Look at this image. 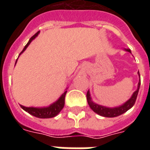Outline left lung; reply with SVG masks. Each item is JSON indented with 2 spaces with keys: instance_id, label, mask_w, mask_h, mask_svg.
Listing matches in <instances>:
<instances>
[{
  "instance_id": "left-lung-1",
  "label": "left lung",
  "mask_w": 150,
  "mask_h": 150,
  "mask_svg": "<svg viewBox=\"0 0 150 150\" xmlns=\"http://www.w3.org/2000/svg\"><path fill=\"white\" fill-rule=\"evenodd\" d=\"M128 52L131 53V50L129 49L126 50ZM138 75L140 76V73L138 71ZM140 85H141V79L139 80L138 86H137V89L136 90L133 94L132 95L131 98L129 99V100L126 101L125 104H123L122 105H120L119 107L116 108H107L100 105L94 103L93 101L91 100V95H90V91H88L87 92V100H88V103L89 104V106L91 108L92 110L94 111L95 112L99 114L100 116H104V117H116L120 115H121L123 113L126 112L127 111L129 110L134 105L137 97V94H138L139 88H140Z\"/></svg>"
}]
</instances>
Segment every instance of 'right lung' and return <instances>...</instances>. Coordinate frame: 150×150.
<instances>
[{
	"label": "right lung",
	"mask_w": 150,
	"mask_h": 150,
	"mask_svg": "<svg viewBox=\"0 0 150 150\" xmlns=\"http://www.w3.org/2000/svg\"><path fill=\"white\" fill-rule=\"evenodd\" d=\"M39 34V31L37 32L36 34H34V36H32L30 38V39L29 40L28 43L25 46L24 49L22 50V51L20 53L19 56L21 55L22 53L24 52L25 49L27 48L28 46L30 44V42L33 41V40L37 37L38 35ZM18 56V57H19ZM18 60V59H17ZM17 62V61H16ZM67 91H65L62 95L59 98V100L57 101H55L54 103H53L52 104H50L48 107H44V108H34V107H25V106H22L21 105V108L25 110V112H27L28 113H30V115L34 116H36L38 118H52V117H54L55 116H57L59 114L61 110H62L63 107H64V104H65V96L67 94Z\"/></svg>",
	"instance_id": "1"
}]
</instances>
